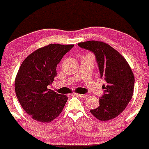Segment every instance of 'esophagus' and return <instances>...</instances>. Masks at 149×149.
<instances>
[{
	"instance_id": "esophagus-1",
	"label": "esophagus",
	"mask_w": 149,
	"mask_h": 149,
	"mask_svg": "<svg viewBox=\"0 0 149 149\" xmlns=\"http://www.w3.org/2000/svg\"><path fill=\"white\" fill-rule=\"evenodd\" d=\"M75 96H76L79 98H81L87 97V95H80V94H75Z\"/></svg>"
}]
</instances>
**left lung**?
I'll use <instances>...</instances> for the list:
<instances>
[{
    "label": "left lung",
    "mask_w": 149,
    "mask_h": 149,
    "mask_svg": "<svg viewBox=\"0 0 149 149\" xmlns=\"http://www.w3.org/2000/svg\"><path fill=\"white\" fill-rule=\"evenodd\" d=\"M77 45L95 54L100 77L107 82L102 86L104 94L98 98L99 105L91 113L100 121L114 119L123 111L132 97L134 75L132 69L125 58L108 44L90 40Z\"/></svg>",
    "instance_id": "obj_1"
}]
</instances>
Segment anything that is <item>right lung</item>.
Instances as JSON below:
<instances>
[{
	"mask_svg": "<svg viewBox=\"0 0 149 149\" xmlns=\"http://www.w3.org/2000/svg\"><path fill=\"white\" fill-rule=\"evenodd\" d=\"M74 45L51 44L36 50L21 65L15 81L19 102L38 121L51 122L63 109L68 98L47 86L56 75V65Z\"/></svg>",
	"mask_w": 149,
	"mask_h": 149,
	"instance_id": "add662e5",
	"label": "right lung"
}]
</instances>
